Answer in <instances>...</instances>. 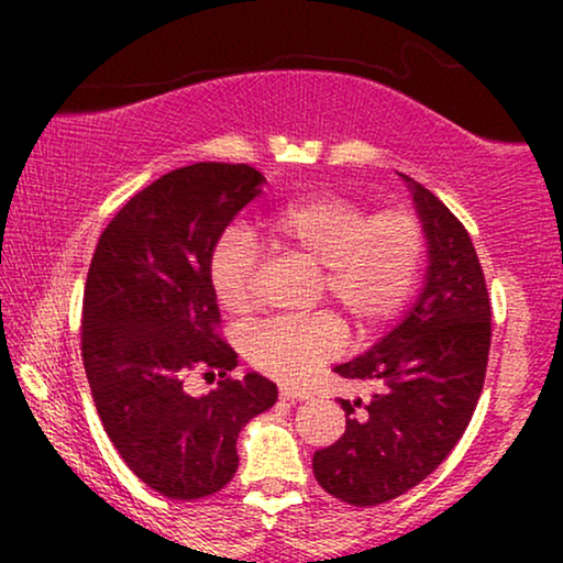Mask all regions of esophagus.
Wrapping results in <instances>:
<instances>
[{"label": "esophagus", "instance_id": "1", "mask_svg": "<svg viewBox=\"0 0 563 563\" xmlns=\"http://www.w3.org/2000/svg\"><path fill=\"white\" fill-rule=\"evenodd\" d=\"M282 399H291V402H302V399H310L312 395L307 389H297V387H282Z\"/></svg>", "mask_w": 563, "mask_h": 563}]
</instances>
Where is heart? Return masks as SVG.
<instances>
[{
	"label": "heart",
	"mask_w": 563,
	"mask_h": 563,
	"mask_svg": "<svg viewBox=\"0 0 563 563\" xmlns=\"http://www.w3.org/2000/svg\"><path fill=\"white\" fill-rule=\"evenodd\" d=\"M258 243L279 256L320 266V291L361 335L382 328L407 305L426 258V230L407 210L368 214L349 197H310L284 205L256 225ZM256 249L243 230L220 238L210 256V287L222 310L253 305ZM343 325L320 312L253 330L245 353L258 372L302 384L341 351Z\"/></svg>",
	"instance_id": "obj_1"
}]
</instances>
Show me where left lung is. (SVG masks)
<instances>
[{
  "label": "left lung",
  "instance_id": "obj_1",
  "mask_svg": "<svg viewBox=\"0 0 563 563\" xmlns=\"http://www.w3.org/2000/svg\"><path fill=\"white\" fill-rule=\"evenodd\" d=\"M402 176L426 230L428 266L405 318L372 349L335 366L376 391L341 399L345 433L314 451V479L353 507L389 503L449 456L472 420L487 374L492 307L466 228L410 176Z\"/></svg>",
  "mask_w": 563,
  "mask_h": 563
}]
</instances>
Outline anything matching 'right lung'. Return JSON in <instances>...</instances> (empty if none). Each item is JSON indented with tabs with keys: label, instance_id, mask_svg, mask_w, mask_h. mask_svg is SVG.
I'll use <instances>...</instances> for the list:
<instances>
[{
	"label": "right lung",
	"instance_id": "obj_1",
	"mask_svg": "<svg viewBox=\"0 0 563 563\" xmlns=\"http://www.w3.org/2000/svg\"><path fill=\"white\" fill-rule=\"evenodd\" d=\"M264 174L245 164H191L148 184L99 235L84 287L81 358L102 426L137 479L168 499L220 492L238 472V433L276 402L214 325L210 256ZM221 376L189 396V373Z\"/></svg>",
	"mask_w": 563,
	"mask_h": 563
}]
</instances>
